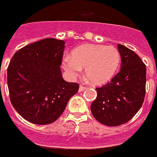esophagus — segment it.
I'll use <instances>...</instances> for the list:
<instances>
[{"label":"esophagus","instance_id":"34e87169","mask_svg":"<svg viewBox=\"0 0 157 157\" xmlns=\"http://www.w3.org/2000/svg\"><path fill=\"white\" fill-rule=\"evenodd\" d=\"M86 88L85 86H83V85H80V87H79V92H83L84 90H85Z\"/></svg>","mask_w":157,"mask_h":157}]
</instances>
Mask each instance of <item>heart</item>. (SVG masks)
Segmentation results:
<instances>
[{
	"instance_id": "heart-1",
	"label": "heart",
	"mask_w": 157,
	"mask_h": 157,
	"mask_svg": "<svg viewBox=\"0 0 157 157\" xmlns=\"http://www.w3.org/2000/svg\"><path fill=\"white\" fill-rule=\"evenodd\" d=\"M71 56H66L62 59L67 75L76 78L85 67L86 77L98 85L110 81L121 62L120 53L114 46L84 44L72 50Z\"/></svg>"
}]
</instances>
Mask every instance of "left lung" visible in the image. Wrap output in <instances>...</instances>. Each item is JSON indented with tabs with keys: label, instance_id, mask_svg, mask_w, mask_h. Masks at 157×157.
Masks as SVG:
<instances>
[{
	"label": "left lung",
	"instance_id": "obj_1",
	"mask_svg": "<svg viewBox=\"0 0 157 157\" xmlns=\"http://www.w3.org/2000/svg\"><path fill=\"white\" fill-rule=\"evenodd\" d=\"M118 47L122 59L120 71L110 82L97 88L98 96L91 104L94 118L110 127L133 118L145 96L146 66L133 51L121 44Z\"/></svg>",
	"mask_w": 157,
	"mask_h": 157
}]
</instances>
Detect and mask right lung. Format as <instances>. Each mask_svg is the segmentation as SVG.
Masks as SVG:
<instances>
[{"mask_svg":"<svg viewBox=\"0 0 157 157\" xmlns=\"http://www.w3.org/2000/svg\"><path fill=\"white\" fill-rule=\"evenodd\" d=\"M64 41L44 39L18 50L7 70L10 101L30 123L49 124L62 114L79 85L63 79Z\"/></svg>","mask_w":157,"mask_h":157,"instance_id":"obj_1","label":"right lung"}]
</instances>
